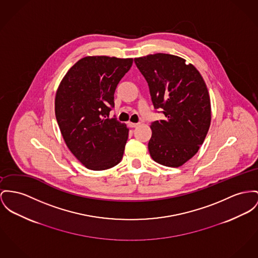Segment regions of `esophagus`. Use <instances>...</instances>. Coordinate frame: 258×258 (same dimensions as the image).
Segmentation results:
<instances>
[{"label":"esophagus","instance_id":"1","mask_svg":"<svg viewBox=\"0 0 258 258\" xmlns=\"http://www.w3.org/2000/svg\"><path fill=\"white\" fill-rule=\"evenodd\" d=\"M128 126H129V127H131V128H135V127L139 126V123H133V122H129V123H128Z\"/></svg>","mask_w":258,"mask_h":258}]
</instances>
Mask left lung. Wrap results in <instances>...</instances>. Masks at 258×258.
<instances>
[{
    "label": "left lung",
    "instance_id": "8db88e82",
    "mask_svg": "<svg viewBox=\"0 0 258 258\" xmlns=\"http://www.w3.org/2000/svg\"><path fill=\"white\" fill-rule=\"evenodd\" d=\"M146 78L155 108L164 119L151 124L149 152L155 162L179 167L198 153L208 132L211 105L206 82L191 63L158 52L134 58Z\"/></svg>",
    "mask_w": 258,
    "mask_h": 258
}]
</instances>
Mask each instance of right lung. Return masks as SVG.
<instances>
[{
    "instance_id": "add662e5",
    "label": "right lung",
    "mask_w": 258,
    "mask_h": 258,
    "mask_svg": "<svg viewBox=\"0 0 258 258\" xmlns=\"http://www.w3.org/2000/svg\"><path fill=\"white\" fill-rule=\"evenodd\" d=\"M133 58L93 55L69 69L55 93L54 112L69 149L85 167L105 170L122 159L129 129L109 118L114 92Z\"/></svg>"
}]
</instances>
